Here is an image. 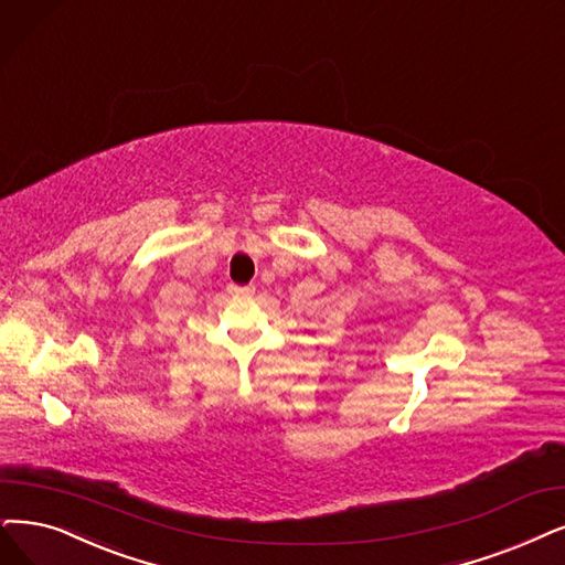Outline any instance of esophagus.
I'll use <instances>...</instances> for the list:
<instances>
[{
    "mask_svg": "<svg viewBox=\"0 0 565 565\" xmlns=\"http://www.w3.org/2000/svg\"><path fill=\"white\" fill-rule=\"evenodd\" d=\"M227 289H230L232 297H247V295H253V291H255V287H250V285H230Z\"/></svg>",
    "mask_w": 565,
    "mask_h": 565,
    "instance_id": "esophagus-1",
    "label": "esophagus"
}]
</instances>
